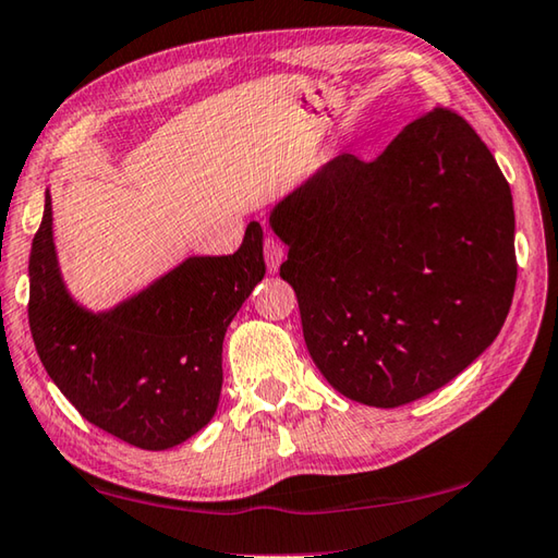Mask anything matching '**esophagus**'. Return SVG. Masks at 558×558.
<instances>
[{
  "instance_id": "esophagus-1",
  "label": "esophagus",
  "mask_w": 558,
  "mask_h": 558,
  "mask_svg": "<svg viewBox=\"0 0 558 558\" xmlns=\"http://www.w3.org/2000/svg\"><path fill=\"white\" fill-rule=\"evenodd\" d=\"M263 256H266V266H268V272H278L280 263L286 260V246H282L278 239L268 236L266 241H263Z\"/></svg>"
}]
</instances>
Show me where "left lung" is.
I'll return each instance as SVG.
<instances>
[{"label":"left lung","mask_w":558,"mask_h":558,"mask_svg":"<svg viewBox=\"0 0 558 558\" xmlns=\"http://www.w3.org/2000/svg\"><path fill=\"white\" fill-rule=\"evenodd\" d=\"M280 278L333 390L400 408L481 356L508 317L518 258L508 180L469 121L434 107L366 163L339 154L278 202Z\"/></svg>","instance_id":"8db88e82"}]
</instances>
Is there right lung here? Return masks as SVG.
Here are the masks:
<instances>
[{
	"mask_svg": "<svg viewBox=\"0 0 558 558\" xmlns=\"http://www.w3.org/2000/svg\"><path fill=\"white\" fill-rule=\"evenodd\" d=\"M263 276V229L251 221L231 256L185 258L138 295L89 312L60 276L46 190L28 258V324L50 380L87 422L163 451L215 417L227 327Z\"/></svg>",
	"mask_w": 558,
	"mask_h": 558,
	"instance_id": "add662e5",
	"label": "right lung"
}]
</instances>
